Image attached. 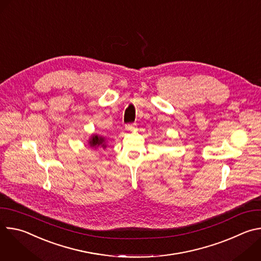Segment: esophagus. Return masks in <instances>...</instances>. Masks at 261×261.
I'll return each mask as SVG.
<instances>
[{
  "instance_id": "34e87169",
  "label": "esophagus",
  "mask_w": 261,
  "mask_h": 261,
  "mask_svg": "<svg viewBox=\"0 0 261 261\" xmlns=\"http://www.w3.org/2000/svg\"><path fill=\"white\" fill-rule=\"evenodd\" d=\"M134 125H132V124H128V125H126L125 126V129L126 130H128V131H132V130H134Z\"/></svg>"
}]
</instances>
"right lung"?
Masks as SVG:
<instances>
[{
  "mask_svg": "<svg viewBox=\"0 0 261 261\" xmlns=\"http://www.w3.org/2000/svg\"><path fill=\"white\" fill-rule=\"evenodd\" d=\"M89 145L93 148H98V147H102L105 148L106 147V138L103 136H99L96 134H93L90 139H89Z\"/></svg>",
  "mask_w": 261,
  "mask_h": 261,
  "instance_id": "right-lung-1",
  "label": "right lung"
}]
</instances>
